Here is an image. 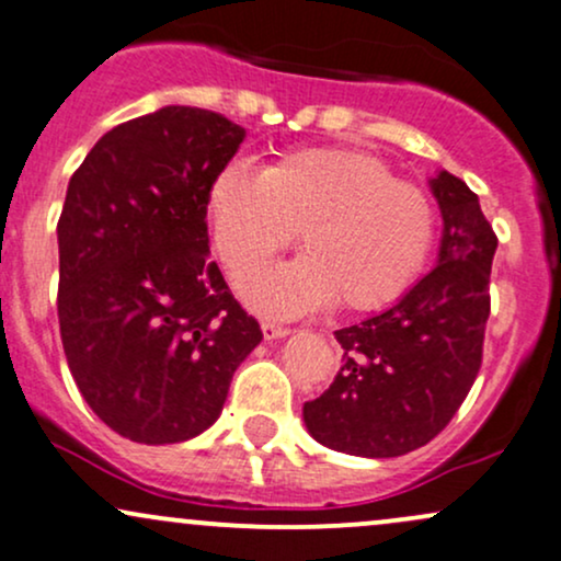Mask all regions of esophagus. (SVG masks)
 I'll list each match as a JSON object with an SVG mask.
<instances>
[{
  "mask_svg": "<svg viewBox=\"0 0 561 561\" xmlns=\"http://www.w3.org/2000/svg\"><path fill=\"white\" fill-rule=\"evenodd\" d=\"M288 333H291V328L278 325V322L262 320V335H265L267 341H273V339H283V335H288Z\"/></svg>",
  "mask_w": 561,
  "mask_h": 561,
  "instance_id": "34e87169",
  "label": "esophagus"
}]
</instances>
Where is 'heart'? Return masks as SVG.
<instances>
[{"label":"heart","instance_id":"1","mask_svg":"<svg viewBox=\"0 0 561 561\" xmlns=\"http://www.w3.org/2000/svg\"><path fill=\"white\" fill-rule=\"evenodd\" d=\"M207 209L236 280L265 273L299 233L305 260L247 291L273 312L331 301L344 312L383 309L414 286L436 241L431 196L362 149H294L265 173L230 162L209 186Z\"/></svg>","mask_w":561,"mask_h":561}]
</instances>
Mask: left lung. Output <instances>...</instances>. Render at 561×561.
Segmentation results:
<instances>
[{
  "label": "left lung",
  "instance_id": "obj_1",
  "mask_svg": "<svg viewBox=\"0 0 561 561\" xmlns=\"http://www.w3.org/2000/svg\"><path fill=\"white\" fill-rule=\"evenodd\" d=\"M431 188L444 215L438 265L391 309L335 331L344 365L305 404L307 431L328 449L378 459L420 449L478 378L499 239L462 178L440 170Z\"/></svg>",
  "mask_w": 561,
  "mask_h": 561
}]
</instances>
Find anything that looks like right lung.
I'll use <instances>...</instances> for the list:
<instances>
[{
  "instance_id": "right-lung-1",
  "label": "right lung",
  "mask_w": 561,
  "mask_h": 561,
  "mask_svg": "<svg viewBox=\"0 0 561 561\" xmlns=\"http://www.w3.org/2000/svg\"><path fill=\"white\" fill-rule=\"evenodd\" d=\"M247 136L199 107L104 134L57 222V318L85 404L138 444H178L220 417L260 322L209 262L207 196Z\"/></svg>"
}]
</instances>
